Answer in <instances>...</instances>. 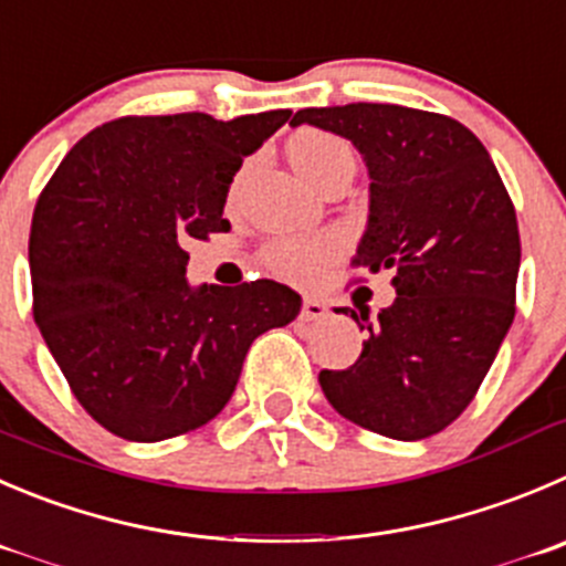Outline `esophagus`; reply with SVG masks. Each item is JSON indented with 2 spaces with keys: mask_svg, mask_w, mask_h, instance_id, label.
Listing matches in <instances>:
<instances>
[{
  "mask_svg": "<svg viewBox=\"0 0 566 566\" xmlns=\"http://www.w3.org/2000/svg\"><path fill=\"white\" fill-rule=\"evenodd\" d=\"M327 314V305L322 303V300L316 297H305L303 300V308H300V316H303L305 322H314V319H322V316Z\"/></svg>",
  "mask_w": 566,
  "mask_h": 566,
  "instance_id": "1",
  "label": "esophagus"
}]
</instances>
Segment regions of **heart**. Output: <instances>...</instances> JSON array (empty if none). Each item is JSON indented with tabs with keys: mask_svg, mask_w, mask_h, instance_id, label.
<instances>
[{
	"mask_svg": "<svg viewBox=\"0 0 566 566\" xmlns=\"http://www.w3.org/2000/svg\"><path fill=\"white\" fill-rule=\"evenodd\" d=\"M286 149L289 160H292V166L297 169V175L305 177L311 186H314L331 166H336L338 160L353 158V149L347 147V142H342V138L325 130L294 133ZM235 188H239V180L230 186V197L235 193ZM336 250L338 239L331 233L286 235V239H274L272 244H266V250H263V263H266L274 274H280V277L305 280L311 277V274L319 272L322 263L331 261Z\"/></svg>",
	"mask_w": 566,
	"mask_h": 566,
	"instance_id": "1",
	"label": "heart"
}]
</instances>
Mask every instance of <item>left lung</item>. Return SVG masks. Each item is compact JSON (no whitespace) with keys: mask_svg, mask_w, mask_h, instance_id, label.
<instances>
[{"mask_svg":"<svg viewBox=\"0 0 566 566\" xmlns=\"http://www.w3.org/2000/svg\"><path fill=\"white\" fill-rule=\"evenodd\" d=\"M292 125L349 138L369 166V224L355 269L395 274V303L369 319L347 369H322L327 402L400 441L464 413L514 322L520 228L486 147L461 122L402 105L305 107ZM347 314V308H342Z\"/></svg>","mask_w":566,"mask_h":566,"instance_id":"1","label":"left lung"}]
</instances>
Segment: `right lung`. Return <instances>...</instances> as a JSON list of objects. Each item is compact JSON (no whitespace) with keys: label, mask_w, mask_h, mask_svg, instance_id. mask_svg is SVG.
I'll return each mask as SVG.
<instances>
[{"label":"right lung","mask_w":566,"mask_h":566,"mask_svg":"<svg viewBox=\"0 0 566 566\" xmlns=\"http://www.w3.org/2000/svg\"><path fill=\"white\" fill-rule=\"evenodd\" d=\"M292 111L122 116L80 138L35 202L32 316L91 419L127 441L211 422L261 333L300 314L274 280L199 286L191 241L228 233V188Z\"/></svg>","instance_id":"right-lung-1"}]
</instances>
